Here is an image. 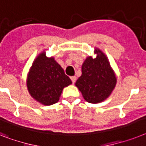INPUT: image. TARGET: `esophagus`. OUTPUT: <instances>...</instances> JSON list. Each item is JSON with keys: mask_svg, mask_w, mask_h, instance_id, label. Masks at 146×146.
I'll return each instance as SVG.
<instances>
[{"mask_svg": "<svg viewBox=\"0 0 146 146\" xmlns=\"http://www.w3.org/2000/svg\"><path fill=\"white\" fill-rule=\"evenodd\" d=\"M70 78H71V80H72V83H73V84H74L76 81V79H77V78H76L75 76H72Z\"/></svg>", "mask_w": 146, "mask_h": 146, "instance_id": "esophagus-1", "label": "esophagus"}]
</instances>
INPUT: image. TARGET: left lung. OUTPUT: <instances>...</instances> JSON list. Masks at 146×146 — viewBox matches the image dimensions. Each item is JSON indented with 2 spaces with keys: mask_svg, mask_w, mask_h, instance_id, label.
Masks as SVG:
<instances>
[{
  "mask_svg": "<svg viewBox=\"0 0 146 146\" xmlns=\"http://www.w3.org/2000/svg\"><path fill=\"white\" fill-rule=\"evenodd\" d=\"M96 58L88 56L82 65V74L75 83L83 97L89 103L97 104L107 99L116 84V78L106 55L95 49Z\"/></svg>",
  "mask_w": 146,
  "mask_h": 146,
  "instance_id": "8db88e82",
  "label": "left lung"
}]
</instances>
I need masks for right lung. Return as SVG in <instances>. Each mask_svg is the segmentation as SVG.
I'll return each instance as SVG.
<instances>
[{
	"instance_id": "add662e5",
	"label": "right lung",
	"mask_w": 146,
	"mask_h": 146,
	"mask_svg": "<svg viewBox=\"0 0 146 146\" xmlns=\"http://www.w3.org/2000/svg\"><path fill=\"white\" fill-rule=\"evenodd\" d=\"M71 84L62 67L54 57H47L45 52L41 53L33 62L27 80L31 96L46 106L58 102L63 88Z\"/></svg>"
}]
</instances>
